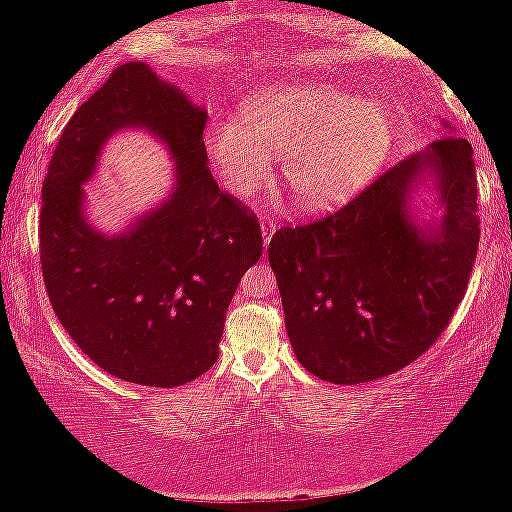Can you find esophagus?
Segmentation results:
<instances>
[{"mask_svg":"<svg viewBox=\"0 0 512 512\" xmlns=\"http://www.w3.org/2000/svg\"><path fill=\"white\" fill-rule=\"evenodd\" d=\"M274 233H276V221L264 219V221H262V238H264V243H269Z\"/></svg>","mask_w":512,"mask_h":512,"instance_id":"obj_1","label":"esophagus"}]
</instances>
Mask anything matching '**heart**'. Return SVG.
Segmentation results:
<instances>
[{
    "label": "heart",
    "mask_w": 512,
    "mask_h": 512,
    "mask_svg": "<svg viewBox=\"0 0 512 512\" xmlns=\"http://www.w3.org/2000/svg\"><path fill=\"white\" fill-rule=\"evenodd\" d=\"M207 154L233 195H252L284 156V182L298 207H339L383 170L395 146L385 105L332 86H284L252 96L243 122L221 117L204 134Z\"/></svg>",
    "instance_id": "heart-1"
}]
</instances>
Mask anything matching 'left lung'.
<instances>
[{
  "label": "left lung",
  "instance_id": "8db88e82",
  "mask_svg": "<svg viewBox=\"0 0 512 512\" xmlns=\"http://www.w3.org/2000/svg\"><path fill=\"white\" fill-rule=\"evenodd\" d=\"M428 174L444 214L416 222L410 202ZM477 245L472 146L445 134L346 207L269 240L293 354L334 385L370 383L409 366L448 327Z\"/></svg>",
  "mask_w": 512,
  "mask_h": 512
}]
</instances>
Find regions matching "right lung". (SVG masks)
<instances>
[{
	"label": "right lung",
	"instance_id": "right-lung-1",
	"mask_svg": "<svg viewBox=\"0 0 512 512\" xmlns=\"http://www.w3.org/2000/svg\"><path fill=\"white\" fill-rule=\"evenodd\" d=\"M204 125L207 110L149 64H120L64 127L45 175L38 236L52 310L96 366L127 383L178 387L207 373L233 293L262 255L257 216L211 175ZM122 128L169 146L176 185L105 237L85 221L83 182Z\"/></svg>",
	"mask_w": 512,
	"mask_h": 512
}]
</instances>
